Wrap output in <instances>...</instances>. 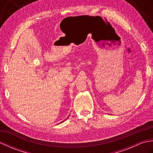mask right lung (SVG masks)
Segmentation results:
<instances>
[{"label":"right lung","instance_id":"obj_1","mask_svg":"<svg viewBox=\"0 0 153 153\" xmlns=\"http://www.w3.org/2000/svg\"><path fill=\"white\" fill-rule=\"evenodd\" d=\"M63 122H64V121H63Z\"/></svg>","mask_w":153,"mask_h":153}]
</instances>
